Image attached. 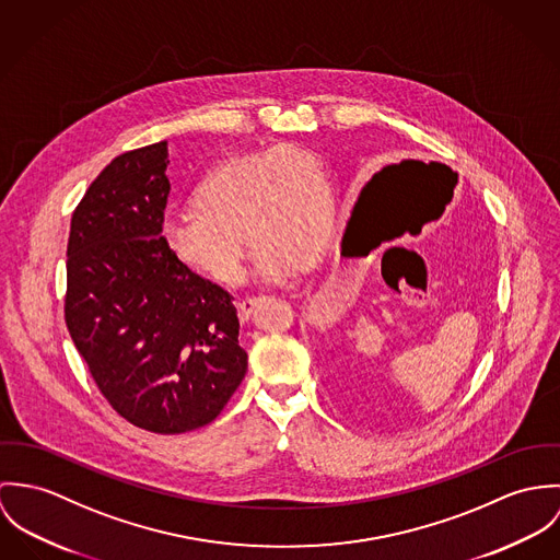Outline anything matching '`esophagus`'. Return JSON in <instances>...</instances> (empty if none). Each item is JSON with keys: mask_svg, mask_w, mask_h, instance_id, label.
<instances>
[{"mask_svg": "<svg viewBox=\"0 0 560 560\" xmlns=\"http://www.w3.org/2000/svg\"><path fill=\"white\" fill-rule=\"evenodd\" d=\"M264 301V296H247V299H243L241 303H238V315H241V319L243 322H247L250 317V313L257 310V305Z\"/></svg>", "mask_w": 560, "mask_h": 560, "instance_id": "esophagus-1", "label": "esophagus"}]
</instances>
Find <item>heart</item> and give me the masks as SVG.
<instances>
[{"mask_svg":"<svg viewBox=\"0 0 560 560\" xmlns=\"http://www.w3.org/2000/svg\"><path fill=\"white\" fill-rule=\"evenodd\" d=\"M332 214V187L319 159L281 145L210 170L190 206L167 217L163 241L188 270L232 285L245 275V232L257 245L255 272L281 281L303 255L324 249Z\"/></svg>","mask_w":560,"mask_h":560,"instance_id":"b5f03b06","label":"heart"}]
</instances>
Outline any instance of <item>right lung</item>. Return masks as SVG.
<instances>
[{
  "mask_svg": "<svg viewBox=\"0 0 560 560\" xmlns=\"http://www.w3.org/2000/svg\"><path fill=\"white\" fill-rule=\"evenodd\" d=\"M167 141L116 156L85 190L66 249V326L128 423L185 434L214 421L247 373L238 313L163 241Z\"/></svg>",
  "mask_w": 560,
  "mask_h": 560,
  "instance_id": "add662e5",
  "label": "right lung"
}]
</instances>
